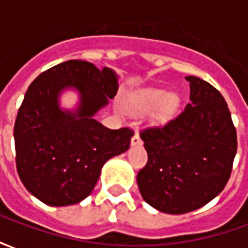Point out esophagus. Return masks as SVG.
Here are the masks:
<instances>
[{
    "instance_id": "esophagus-1",
    "label": "esophagus",
    "mask_w": 248,
    "mask_h": 248,
    "mask_svg": "<svg viewBox=\"0 0 248 248\" xmlns=\"http://www.w3.org/2000/svg\"><path fill=\"white\" fill-rule=\"evenodd\" d=\"M142 145V140H140V137L138 133H135L133 135V138H131V146H140Z\"/></svg>"
}]
</instances>
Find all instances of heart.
I'll list each match as a JSON object with an SVG mask.
<instances>
[{
	"label": "heart",
	"instance_id": "b5f03b06",
	"mask_svg": "<svg viewBox=\"0 0 248 248\" xmlns=\"http://www.w3.org/2000/svg\"><path fill=\"white\" fill-rule=\"evenodd\" d=\"M126 110L134 115L146 111L151 124H163L172 118L179 106L175 93H163L158 89H143L131 94L126 101Z\"/></svg>",
	"mask_w": 248,
	"mask_h": 248
}]
</instances>
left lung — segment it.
I'll return each mask as SVG.
<instances>
[{
    "mask_svg": "<svg viewBox=\"0 0 248 248\" xmlns=\"http://www.w3.org/2000/svg\"><path fill=\"white\" fill-rule=\"evenodd\" d=\"M190 103L161 127L140 131L147 163L138 172L142 198L162 213L185 214L207 204L229 182L236 130L222 94L194 76Z\"/></svg>",
    "mask_w": 248,
    "mask_h": 248,
    "instance_id": "8db88e82",
    "label": "left lung"
}]
</instances>
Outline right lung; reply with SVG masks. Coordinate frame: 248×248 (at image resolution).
Returning a JSON list of instances; mask_svg holds the SVG:
<instances>
[{"mask_svg":"<svg viewBox=\"0 0 248 248\" xmlns=\"http://www.w3.org/2000/svg\"><path fill=\"white\" fill-rule=\"evenodd\" d=\"M67 87L80 93L76 113L59 108L58 97ZM117 92L111 69L79 60L53 66L30 83L14 124L16 165L41 202L79 203L92 194L106 161L129 149L133 130L108 129L94 119Z\"/></svg>","mask_w":248,"mask_h":248,"instance_id":"right-lung-1","label":"right lung"}]
</instances>
